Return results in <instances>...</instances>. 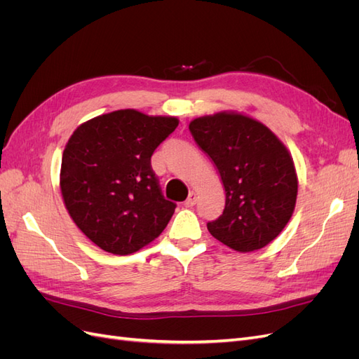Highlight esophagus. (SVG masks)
Masks as SVG:
<instances>
[{"instance_id": "34e87169", "label": "esophagus", "mask_w": 359, "mask_h": 359, "mask_svg": "<svg viewBox=\"0 0 359 359\" xmlns=\"http://www.w3.org/2000/svg\"><path fill=\"white\" fill-rule=\"evenodd\" d=\"M196 202H198V194L191 191L189 194V198L186 199V202H184V206H193V205H196Z\"/></svg>"}]
</instances>
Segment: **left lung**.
<instances>
[{"mask_svg":"<svg viewBox=\"0 0 359 359\" xmlns=\"http://www.w3.org/2000/svg\"><path fill=\"white\" fill-rule=\"evenodd\" d=\"M220 172L223 214L210 233L236 252H253L285 229L295 208L298 180L286 147L262 123L240 114H215L189 126Z\"/></svg>","mask_w":359,"mask_h":359,"instance_id":"obj_1","label":"left lung"}]
</instances>
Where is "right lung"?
Here are the masks:
<instances>
[{
	"mask_svg": "<svg viewBox=\"0 0 359 359\" xmlns=\"http://www.w3.org/2000/svg\"><path fill=\"white\" fill-rule=\"evenodd\" d=\"M177 127V118L124 109L83 123L69 139L62 199L76 226L104 252L135 253L168 226L177 203L163 196L151 156Z\"/></svg>",
	"mask_w": 359,
	"mask_h": 359,
	"instance_id": "obj_1",
	"label": "right lung"
}]
</instances>
